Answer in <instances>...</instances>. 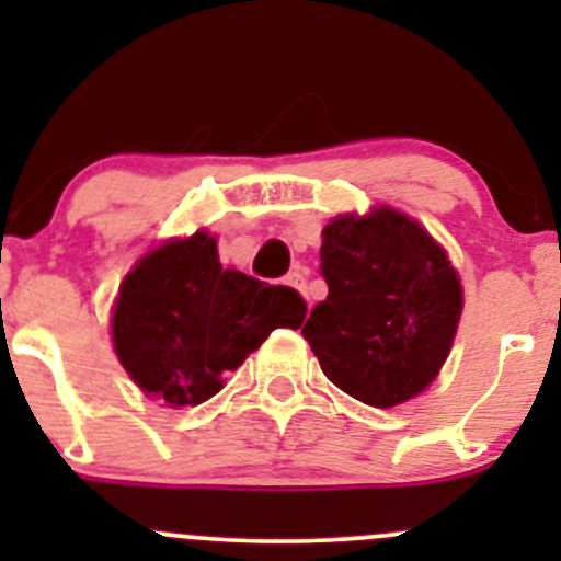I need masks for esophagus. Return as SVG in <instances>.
<instances>
[{
  "label": "esophagus",
  "mask_w": 561,
  "mask_h": 561,
  "mask_svg": "<svg viewBox=\"0 0 561 561\" xmlns=\"http://www.w3.org/2000/svg\"><path fill=\"white\" fill-rule=\"evenodd\" d=\"M285 282H287V285H290V287H296V290L301 293V296H307V271H304V268L290 271Z\"/></svg>",
  "instance_id": "esophagus-1"
}]
</instances>
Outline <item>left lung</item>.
Returning <instances> with one entry per match:
<instances>
[{
  "instance_id": "left-lung-1",
  "label": "left lung",
  "mask_w": 561,
  "mask_h": 561,
  "mask_svg": "<svg viewBox=\"0 0 561 561\" xmlns=\"http://www.w3.org/2000/svg\"><path fill=\"white\" fill-rule=\"evenodd\" d=\"M320 260L328 296L301 333L328 380L369 407L432 386L463 307L448 252L415 219L380 206L331 219Z\"/></svg>"
}]
</instances>
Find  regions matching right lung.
<instances>
[{"mask_svg":"<svg viewBox=\"0 0 561 561\" xmlns=\"http://www.w3.org/2000/svg\"><path fill=\"white\" fill-rule=\"evenodd\" d=\"M307 304L293 287L222 268L217 239L197 230L151 249L113 304V350L135 386L171 407L222 390L274 328H298Z\"/></svg>","mask_w":561,"mask_h":561,"instance_id":"right-lung-1","label":"right lung"}]
</instances>
